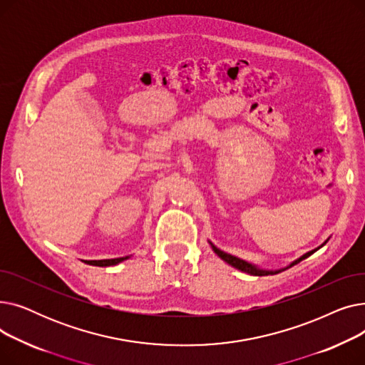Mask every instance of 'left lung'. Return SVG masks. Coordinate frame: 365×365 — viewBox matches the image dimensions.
<instances>
[{
	"instance_id": "8db88e82",
	"label": "left lung",
	"mask_w": 365,
	"mask_h": 365,
	"mask_svg": "<svg viewBox=\"0 0 365 365\" xmlns=\"http://www.w3.org/2000/svg\"><path fill=\"white\" fill-rule=\"evenodd\" d=\"M329 240H330V238L325 240L319 247L314 248V250H311V252H308V253L302 255L300 257H297V259H296V260H293L292 263H289V264L284 266V267H279V269H263V267H259V266H257V264H255V263H250V262L242 260V259H240V257H237V256H232V255H229V253H225L223 250H220V248H217L212 241H208V242H210V245H212L213 252H215V253H216V255H217L223 262H226L227 264L234 266L235 269H238V271H241V272H245V274L255 275V277H266V275H275V274H279V272H282V271H285V269H289V267H292V266L297 264L299 262L304 260L306 257H309L311 255H314L315 252H318L321 247H324L325 244H327V242H329Z\"/></svg>"
}]
</instances>
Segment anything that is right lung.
<instances>
[{"instance_id":"right-lung-1","label":"right lung","mask_w":365,"mask_h":365,"mask_svg":"<svg viewBox=\"0 0 365 365\" xmlns=\"http://www.w3.org/2000/svg\"><path fill=\"white\" fill-rule=\"evenodd\" d=\"M130 259V256L125 257H117V259H102V260H83L87 264H93V266H115L124 260Z\"/></svg>"}]
</instances>
